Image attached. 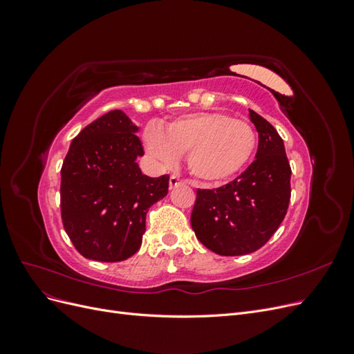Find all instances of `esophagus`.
I'll return each mask as SVG.
<instances>
[{
  "label": "esophagus",
  "mask_w": 354,
  "mask_h": 354,
  "mask_svg": "<svg viewBox=\"0 0 354 354\" xmlns=\"http://www.w3.org/2000/svg\"><path fill=\"white\" fill-rule=\"evenodd\" d=\"M183 183H185V181L180 180V178L176 177V176H171V177H169V189H176L177 186L183 185Z\"/></svg>",
  "instance_id": "obj_1"
}]
</instances>
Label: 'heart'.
Here are the masks:
<instances>
[{
    "mask_svg": "<svg viewBox=\"0 0 354 354\" xmlns=\"http://www.w3.org/2000/svg\"><path fill=\"white\" fill-rule=\"evenodd\" d=\"M145 147L156 162L174 165L187 153L192 176L217 183L238 174L257 147L254 128L221 112H198L176 118L164 133L151 125L143 134Z\"/></svg>",
    "mask_w": 354,
    "mask_h": 354,
    "instance_id": "b5f03b06",
    "label": "heart"
}]
</instances>
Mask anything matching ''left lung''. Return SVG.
<instances>
[{
    "instance_id": "1",
    "label": "left lung",
    "mask_w": 354,
    "mask_h": 354,
    "mask_svg": "<svg viewBox=\"0 0 354 354\" xmlns=\"http://www.w3.org/2000/svg\"><path fill=\"white\" fill-rule=\"evenodd\" d=\"M250 111L259 133L255 160L226 186L198 189L190 224L196 238L218 255L251 254L281 226L291 199V167L276 128Z\"/></svg>"
}]
</instances>
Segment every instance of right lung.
<instances>
[{"instance_id": "add662e5", "label": "right lung", "mask_w": 354, "mask_h": 354, "mask_svg": "<svg viewBox=\"0 0 354 354\" xmlns=\"http://www.w3.org/2000/svg\"><path fill=\"white\" fill-rule=\"evenodd\" d=\"M138 131L125 112L111 111L81 130L63 160V226L85 259H130L142 245L149 208L168 194V176H145L137 164L145 155Z\"/></svg>"}]
</instances>
